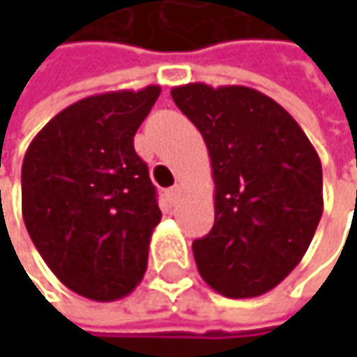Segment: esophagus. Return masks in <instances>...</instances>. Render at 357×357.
Wrapping results in <instances>:
<instances>
[{"label": "esophagus", "instance_id": "esophagus-1", "mask_svg": "<svg viewBox=\"0 0 357 357\" xmlns=\"http://www.w3.org/2000/svg\"><path fill=\"white\" fill-rule=\"evenodd\" d=\"M178 195H181V186L178 185H174V186H171V188H167V190H165V197H167V200H169L171 204H176Z\"/></svg>", "mask_w": 357, "mask_h": 357}]
</instances>
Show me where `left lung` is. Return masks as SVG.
<instances>
[{"label": "left lung", "instance_id": "obj_1", "mask_svg": "<svg viewBox=\"0 0 357 357\" xmlns=\"http://www.w3.org/2000/svg\"><path fill=\"white\" fill-rule=\"evenodd\" d=\"M171 95L213 165L214 227L192 242L200 276L227 298L266 294L298 266L322 218L320 157L260 91L188 83Z\"/></svg>", "mask_w": 357, "mask_h": 357}]
</instances>
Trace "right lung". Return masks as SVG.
Wrapping results in <instances>:
<instances>
[{"label": "right lung", "instance_id": "right-lung-1", "mask_svg": "<svg viewBox=\"0 0 357 357\" xmlns=\"http://www.w3.org/2000/svg\"><path fill=\"white\" fill-rule=\"evenodd\" d=\"M160 95H91L35 135L21 167L23 222L45 264L77 294L113 302L143 280L160 222L149 167L135 132Z\"/></svg>", "mask_w": 357, "mask_h": 357}]
</instances>
